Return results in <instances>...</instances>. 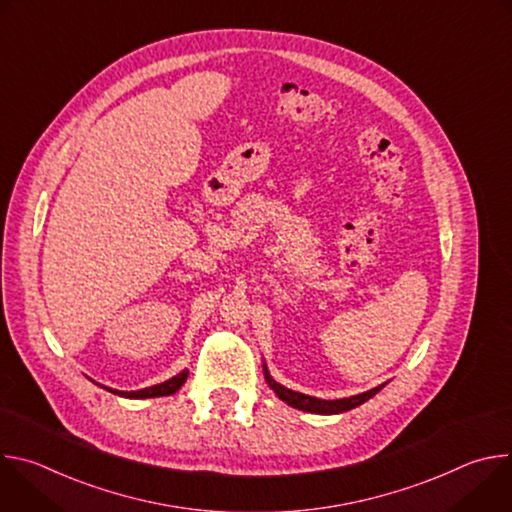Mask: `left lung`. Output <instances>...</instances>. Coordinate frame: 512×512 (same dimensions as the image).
Masks as SVG:
<instances>
[{
	"mask_svg": "<svg viewBox=\"0 0 512 512\" xmlns=\"http://www.w3.org/2000/svg\"><path fill=\"white\" fill-rule=\"evenodd\" d=\"M265 379H267L269 387L275 391V395H277L281 401H285L287 405L296 407V409H302V411H308V413H320V415H332V413L350 411V409L362 405L364 401H369L371 397H375V395L383 389V385H381V387H375V389H371V391H367V393H360V395H354V397H348V399L324 401V399H316V397H310V395H302V393H296V391H291V389H285L283 385L275 383V381L269 377L267 369H265Z\"/></svg>",
	"mask_w": 512,
	"mask_h": 512,
	"instance_id": "left-lung-1",
	"label": "left lung"
}]
</instances>
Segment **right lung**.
<instances>
[{
    "label": "right lung",
    "mask_w": 512,
    "mask_h": 512,
    "mask_svg": "<svg viewBox=\"0 0 512 512\" xmlns=\"http://www.w3.org/2000/svg\"><path fill=\"white\" fill-rule=\"evenodd\" d=\"M186 377L188 373H180L176 377H172L170 381L166 383H160V385H154V387H148V389H141V391H113L115 395H121V397H131V399H145V397H164V395H172L176 393L184 383H186Z\"/></svg>",
    "instance_id": "obj_1"
}]
</instances>
